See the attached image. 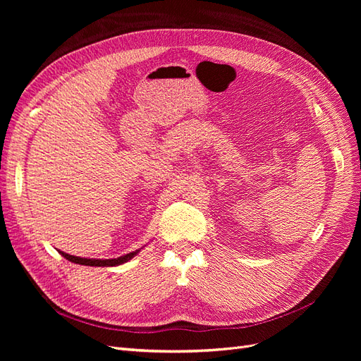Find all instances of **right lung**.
<instances>
[{"label":"right lung","mask_w":361,"mask_h":361,"mask_svg":"<svg viewBox=\"0 0 361 361\" xmlns=\"http://www.w3.org/2000/svg\"><path fill=\"white\" fill-rule=\"evenodd\" d=\"M60 252V250H59ZM140 250L131 252L128 255L120 256L117 259H86V257H78V256H71L68 253L60 252L67 260L73 262V263H79V264H86V267H117V264H123L126 262H128L131 257H135Z\"/></svg>","instance_id":"obj_1"}]
</instances>
